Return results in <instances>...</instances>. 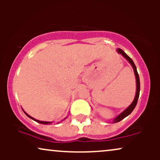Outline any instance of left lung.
<instances>
[{"mask_svg": "<svg viewBox=\"0 0 160 160\" xmlns=\"http://www.w3.org/2000/svg\"><path fill=\"white\" fill-rule=\"evenodd\" d=\"M117 52L120 53V54L122 55V56L126 58L127 61L131 64V65L132 66V68L134 70V72H135V78H136V94H135V98H134L132 103L130 104L128 107L124 111H122L120 114H119L116 117L115 119H113V122H118L121 121L122 120H123L125 117H126L127 116H128L133 111V110L135 109V106H136L138 100V97H139V93H140V80H139V76L138 74V71H137V68H136V66H135V63H134L132 59L130 58L129 56H127V55L125 53V52L123 50H122L121 49H117Z\"/></svg>", "mask_w": 160, "mask_h": 160, "instance_id": "obj_1", "label": "left lung"}]
</instances>
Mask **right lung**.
<instances>
[{
    "mask_svg": "<svg viewBox=\"0 0 160 160\" xmlns=\"http://www.w3.org/2000/svg\"><path fill=\"white\" fill-rule=\"evenodd\" d=\"M24 113H25V114H26L28 117H29V118H31V119H32L33 120H35L36 122H39V123H41V124H49V123H51V122H45V121H40V120H35V119L34 118H33L32 117H31V116H29L28 114V113H25V111H24ZM66 119V118H65Z\"/></svg>",
    "mask_w": 160,
    "mask_h": 160,
    "instance_id": "1",
    "label": "right lung"
}]
</instances>
